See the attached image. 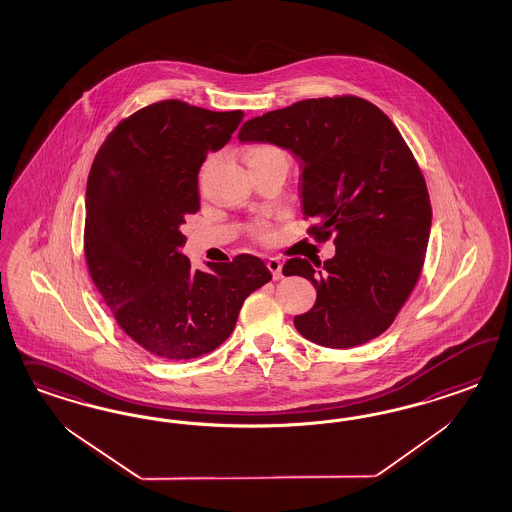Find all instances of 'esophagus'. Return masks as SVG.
<instances>
[{"label":"esophagus","mask_w":512,"mask_h":512,"mask_svg":"<svg viewBox=\"0 0 512 512\" xmlns=\"http://www.w3.org/2000/svg\"><path fill=\"white\" fill-rule=\"evenodd\" d=\"M266 266H268V270L272 272V278H283V274H281V261H279V259H276V257H270V259L266 261Z\"/></svg>","instance_id":"1"}]
</instances>
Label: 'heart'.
<instances>
[{"instance_id":"b5f03b06","label":"heart","mask_w":512,"mask_h":512,"mask_svg":"<svg viewBox=\"0 0 512 512\" xmlns=\"http://www.w3.org/2000/svg\"><path fill=\"white\" fill-rule=\"evenodd\" d=\"M274 155H283V157H285V154H283L281 150H278V148H274V146H253V148H249L248 152H246V161L259 159V157H274ZM255 234H257V238H261V240H270V236H272L270 229L264 227V225L257 227Z\"/></svg>"}]
</instances>
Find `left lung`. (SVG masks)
<instances>
[{"instance_id": "1", "label": "left lung", "mask_w": 512, "mask_h": 512, "mask_svg": "<svg viewBox=\"0 0 512 512\" xmlns=\"http://www.w3.org/2000/svg\"><path fill=\"white\" fill-rule=\"evenodd\" d=\"M238 139L295 155L302 212L319 221L311 233L334 236L332 259L283 266L317 291L296 330L332 349L381 336L417 285L432 229L424 176L396 125L370 101L340 95L270 110L242 125Z\"/></svg>"}]
</instances>
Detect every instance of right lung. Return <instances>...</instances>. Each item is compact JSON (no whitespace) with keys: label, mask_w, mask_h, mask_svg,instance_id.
<instances>
[{"label":"right lung","mask_w":512,"mask_h":512,"mask_svg":"<svg viewBox=\"0 0 512 512\" xmlns=\"http://www.w3.org/2000/svg\"><path fill=\"white\" fill-rule=\"evenodd\" d=\"M242 110L159 101L110 131L86 187L84 253L97 291L131 340L152 355L189 360L231 336L253 291L272 279L259 257L193 270L182 248L201 208L197 176L223 148Z\"/></svg>","instance_id":"add662e5"}]
</instances>
